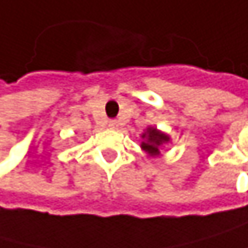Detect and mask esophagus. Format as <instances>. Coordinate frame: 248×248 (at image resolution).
Instances as JSON below:
<instances>
[{
    "label": "esophagus",
    "mask_w": 248,
    "mask_h": 248,
    "mask_svg": "<svg viewBox=\"0 0 248 248\" xmlns=\"http://www.w3.org/2000/svg\"><path fill=\"white\" fill-rule=\"evenodd\" d=\"M108 126H109L111 129H117V128H119V122H117V120H109V122H108Z\"/></svg>",
    "instance_id": "34e87169"
}]
</instances>
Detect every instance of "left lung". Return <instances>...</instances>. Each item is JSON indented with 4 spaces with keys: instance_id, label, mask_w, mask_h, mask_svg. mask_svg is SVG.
<instances>
[{
    "instance_id": "left-lung-1",
    "label": "left lung",
    "mask_w": 248,
    "mask_h": 248,
    "mask_svg": "<svg viewBox=\"0 0 248 248\" xmlns=\"http://www.w3.org/2000/svg\"><path fill=\"white\" fill-rule=\"evenodd\" d=\"M141 137L146 139L145 141H141V148L151 155H158L160 154V151H158L160 146L163 145V143H166L169 140L168 136L161 134V132L157 131L155 128H148V131Z\"/></svg>"
}]
</instances>
